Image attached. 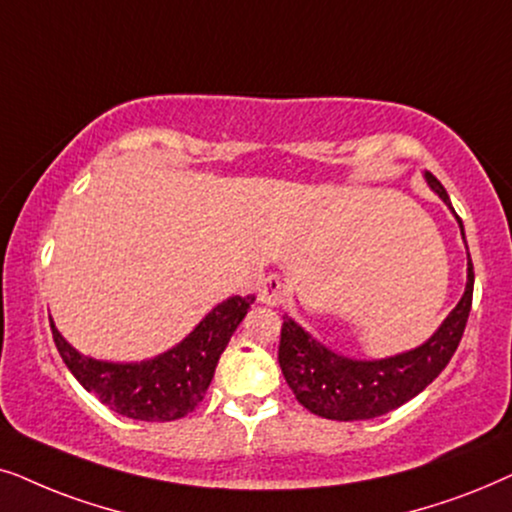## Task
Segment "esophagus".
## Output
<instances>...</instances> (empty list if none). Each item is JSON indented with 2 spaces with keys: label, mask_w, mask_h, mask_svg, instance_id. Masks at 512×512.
<instances>
[{
  "label": "esophagus",
  "mask_w": 512,
  "mask_h": 512,
  "mask_svg": "<svg viewBox=\"0 0 512 512\" xmlns=\"http://www.w3.org/2000/svg\"><path fill=\"white\" fill-rule=\"evenodd\" d=\"M257 299H260V302L267 304V306L283 304V299H285V285H283L281 278H278V276L264 278V283H262L260 295H257Z\"/></svg>",
  "instance_id": "esophagus-1"
}]
</instances>
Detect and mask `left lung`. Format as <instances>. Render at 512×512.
Here are the masks:
<instances>
[{"mask_svg": "<svg viewBox=\"0 0 512 512\" xmlns=\"http://www.w3.org/2000/svg\"><path fill=\"white\" fill-rule=\"evenodd\" d=\"M428 187L452 210V201L440 180L426 170ZM463 236V222L454 213ZM466 243V236H463ZM468 250V245H466ZM473 260L468 252V281L459 304L449 311L442 325L419 344L417 349L379 360L346 358L320 344L302 325L283 316L278 363L283 377L295 393L299 405L323 419L363 421L405 405L419 395L452 360L466 330L470 304H473Z\"/></svg>", "mask_w": 512, "mask_h": 512, "instance_id": "1", "label": "left lung"}]
</instances>
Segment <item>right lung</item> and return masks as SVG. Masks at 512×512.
<instances>
[{
  "label": "right lung",
  "instance_id": "add662e5",
  "mask_svg": "<svg viewBox=\"0 0 512 512\" xmlns=\"http://www.w3.org/2000/svg\"><path fill=\"white\" fill-rule=\"evenodd\" d=\"M255 297H229L173 349L140 363H112L79 353L51 320L60 358L109 410L138 421H175L194 412L213 381L217 360Z\"/></svg>",
  "mask_w": 512,
  "mask_h": 512
}]
</instances>
